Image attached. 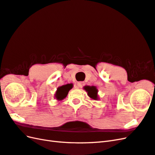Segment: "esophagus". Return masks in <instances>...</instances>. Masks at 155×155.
Instances as JSON below:
<instances>
[{
	"mask_svg": "<svg viewBox=\"0 0 155 155\" xmlns=\"http://www.w3.org/2000/svg\"><path fill=\"white\" fill-rule=\"evenodd\" d=\"M83 86H84V82H78L77 84V86H76V87L79 88H82Z\"/></svg>",
	"mask_w": 155,
	"mask_h": 155,
	"instance_id": "1",
	"label": "esophagus"
}]
</instances>
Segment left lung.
<instances>
[{
	"mask_svg": "<svg viewBox=\"0 0 155 155\" xmlns=\"http://www.w3.org/2000/svg\"><path fill=\"white\" fill-rule=\"evenodd\" d=\"M85 90L88 92V95L90 98L95 100L98 99V90H97L95 86H88V87L86 88Z\"/></svg>",
	"mask_w": 155,
	"mask_h": 155,
	"instance_id": "left-lung-1",
	"label": "left lung"
}]
</instances>
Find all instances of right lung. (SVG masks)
<instances>
[{
	"mask_svg": "<svg viewBox=\"0 0 155 155\" xmlns=\"http://www.w3.org/2000/svg\"><path fill=\"white\" fill-rule=\"evenodd\" d=\"M72 84H69L66 85H63L57 88L55 97L57 100H62L67 96L68 92L72 88Z\"/></svg>",
	"mask_w": 155,
	"mask_h": 155,
	"instance_id": "right-lung-1",
	"label": "right lung"
}]
</instances>
